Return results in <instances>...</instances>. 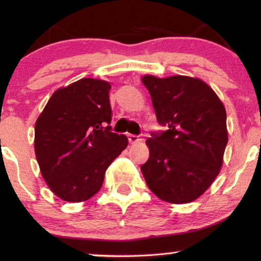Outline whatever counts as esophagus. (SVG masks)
<instances>
[{
	"mask_svg": "<svg viewBox=\"0 0 261 261\" xmlns=\"http://www.w3.org/2000/svg\"><path fill=\"white\" fill-rule=\"evenodd\" d=\"M128 142L131 143V145H134V143H137V142H140L141 141V139L139 136H136V135H128Z\"/></svg>",
	"mask_w": 261,
	"mask_h": 261,
	"instance_id": "1",
	"label": "esophagus"
}]
</instances>
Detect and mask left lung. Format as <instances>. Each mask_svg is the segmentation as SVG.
<instances>
[{"label":"left lung","instance_id":"left-lung-1","mask_svg":"<svg viewBox=\"0 0 261 261\" xmlns=\"http://www.w3.org/2000/svg\"><path fill=\"white\" fill-rule=\"evenodd\" d=\"M155 116L167 127L146 140L148 161L141 166L149 190L170 203L196 200L211 187L228 142L226 109L200 79L146 74Z\"/></svg>","mask_w":261,"mask_h":261}]
</instances>
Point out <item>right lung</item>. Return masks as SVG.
<instances>
[{
  "mask_svg": "<svg viewBox=\"0 0 261 261\" xmlns=\"http://www.w3.org/2000/svg\"><path fill=\"white\" fill-rule=\"evenodd\" d=\"M109 82L82 79L53 93L35 122L34 149L41 175L64 201L82 202L100 190L108 167L126 148L110 131Z\"/></svg>",
  "mask_w": 261,
  "mask_h": 261,
  "instance_id": "right-lung-1",
  "label": "right lung"
}]
</instances>
